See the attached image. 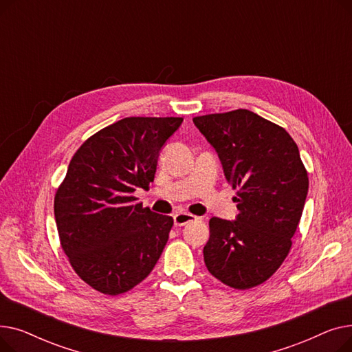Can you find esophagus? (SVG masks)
I'll use <instances>...</instances> for the list:
<instances>
[{
    "instance_id": "obj_1",
    "label": "esophagus",
    "mask_w": 352,
    "mask_h": 352,
    "mask_svg": "<svg viewBox=\"0 0 352 352\" xmlns=\"http://www.w3.org/2000/svg\"><path fill=\"white\" fill-rule=\"evenodd\" d=\"M195 219H198V218L195 215H192V214L178 212V214L174 215V224L177 227H182V226H186V224H188V223H191V221H195Z\"/></svg>"
}]
</instances>
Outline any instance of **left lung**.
I'll return each instance as SVG.
<instances>
[{
	"instance_id": "left-lung-1",
	"label": "left lung",
	"mask_w": 352,
	"mask_h": 352,
	"mask_svg": "<svg viewBox=\"0 0 352 352\" xmlns=\"http://www.w3.org/2000/svg\"><path fill=\"white\" fill-rule=\"evenodd\" d=\"M192 121L238 190L236 218L210 219L206 265L228 287H256L284 263L302 215L309 181L298 146L283 126L248 109Z\"/></svg>"
}]
</instances>
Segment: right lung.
<instances>
[{
  "label": "right lung",
  "instance_id": "right-lung-1",
  "mask_svg": "<svg viewBox=\"0 0 352 352\" xmlns=\"http://www.w3.org/2000/svg\"><path fill=\"white\" fill-rule=\"evenodd\" d=\"M179 117H128L89 137L55 192L54 215L69 264L89 287L126 292L145 280L168 241L174 219L134 197L154 181L161 148Z\"/></svg>",
  "mask_w": 352,
  "mask_h": 352
}]
</instances>
